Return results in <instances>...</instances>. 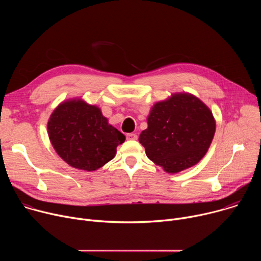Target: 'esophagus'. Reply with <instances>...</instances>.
Masks as SVG:
<instances>
[{
	"label": "esophagus",
	"instance_id": "34e87169",
	"mask_svg": "<svg viewBox=\"0 0 261 261\" xmlns=\"http://www.w3.org/2000/svg\"><path fill=\"white\" fill-rule=\"evenodd\" d=\"M126 138H127L128 140H136V139H137V135L134 134V133H128V134L126 135Z\"/></svg>",
	"mask_w": 261,
	"mask_h": 261
}]
</instances>
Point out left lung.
Here are the masks:
<instances>
[{"label":"left lung","instance_id":"left-lung-1","mask_svg":"<svg viewBox=\"0 0 261 261\" xmlns=\"http://www.w3.org/2000/svg\"><path fill=\"white\" fill-rule=\"evenodd\" d=\"M215 130V119L204 103L191 94H174L153 106L139 142L148 159L174 173L201 160Z\"/></svg>","mask_w":261,"mask_h":261}]
</instances>
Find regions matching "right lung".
<instances>
[{
    "mask_svg": "<svg viewBox=\"0 0 261 261\" xmlns=\"http://www.w3.org/2000/svg\"><path fill=\"white\" fill-rule=\"evenodd\" d=\"M48 136L59 156L70 166L93 171L115 158L126 137L108 124L101 110L83 100L61 103L47 124Z\"/></svg>",
    "mask_w": 261,
    "mask_h": 261,
    "instance_id": "obj_1",
    "label": "right lung"
}]
</instances>
